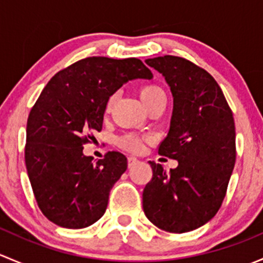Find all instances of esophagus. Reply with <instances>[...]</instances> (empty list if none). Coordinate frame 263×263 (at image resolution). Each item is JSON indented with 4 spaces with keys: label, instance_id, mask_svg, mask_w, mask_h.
<instances>
[{
    "label": "esophagus",
    "instance_id": "obj_1",
    "mask_svg": "<svg viewBox=\"0 0 263 263\" xmlns=\"http://www.w3.org/2000/svg\"><path fill=\"white\" fill-rule=\"evenodd\" d=\"M137 159L135 158V156H128V168H131V166H134L135 164L137 163Z\"/></svg>",
    "mask_w": 263,
    "mask_h": 263
}]
</instances>
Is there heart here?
I'll use <instances>...</instances> for the list:
<instances>
[{"mask_svg":"<svg viewBox=\"0 0 263 263\" xmlns=\"http://www.w3.org/2000/svg\"><path fill=\"white\" fill-rule=\"evenodd\" d=\"M140 99L144 103L145 107L148 108L153 105L154 103L159 102L161 99H165V94L163 90L156 85H145L140 89ZM113 103V98H110L107 103V109H109L110 105ZM118 145L126 150L132 151V153H137L141 150L142 147V139L141 137L136 136V135H126V136L121 137L118 140Z\"/></svg>","mask_w":263,"mask_h":263,"instance_id":"b5f03b06","label":"heart"}]
</instances>
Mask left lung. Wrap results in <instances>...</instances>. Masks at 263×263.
Instances as JSON below:
<instances>
[{"instance_id": "left-lung-1", "label": "left lung", "mask_w": 263, "mask_h": 263, "mask_svg": "<svg viewBox=\"0 0 263 263\" xmlns=\"http://www.w3.org/2000/svg\"><path fill=\"white\" fill-rule=\"evenodd\" d=\"M173 95L168 135L158 153L178 161L165 169L148 161L153 178L142 192L146 217L159 229L187 233L219 211L235 164V126L221 89L208 71L176 55L145 61Z\"/></svg>"}]
</instances>
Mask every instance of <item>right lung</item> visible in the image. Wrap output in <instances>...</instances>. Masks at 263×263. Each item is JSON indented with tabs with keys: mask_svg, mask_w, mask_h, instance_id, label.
<instances>
[{
	"mask_svg": "<svg viewBox=\"0 0 263 263\" xmlns=\"http://www.w3.org/2000/svg\"><path fill=\"white\" fill-rule=\"evenodd\" d=\"M153 73L137 58L87 57L50 79L26 124L25 164L36 203L47 219L68 229L94 224L127 158L109 151L97 163L82 148L102 131L109 97L127 81Z\"/></svg>",
	"mask_w": 263,
	"mask_h": 263,
	"instance_id": "right-lung-1",
	"label": "right lung"
}]
</instances>
